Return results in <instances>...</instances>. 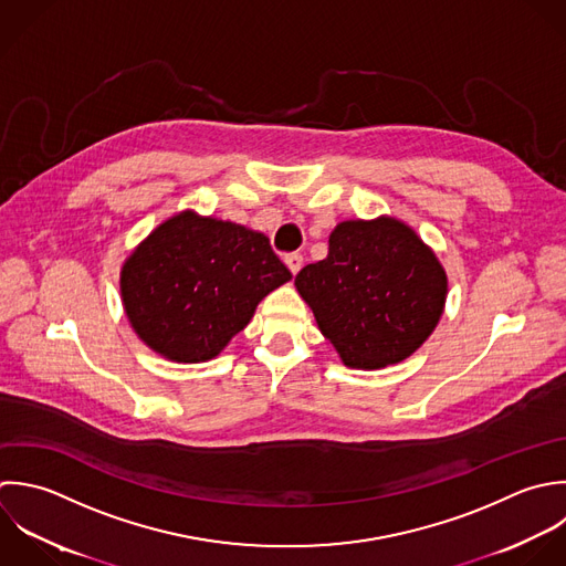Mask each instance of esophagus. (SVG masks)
Masks as SVG:
<instances>
[{
	"mask_svg": "<svg viewBox=\"0 0 566 566\" xmlns=\"http://www.w3.org/2000/svg\"><path fill=\"white\" fill-rule=\"evenodd\" d=\"M284 262L291 269V273H297L302 269V264H304V255L300 251H293V253L284 255Z\"/></svg>",
	"mask_w": 566,
	"mask_h": 566,
	"instance_id": "esophagus-1",
	"label": "esophagus"
}]
</instances>
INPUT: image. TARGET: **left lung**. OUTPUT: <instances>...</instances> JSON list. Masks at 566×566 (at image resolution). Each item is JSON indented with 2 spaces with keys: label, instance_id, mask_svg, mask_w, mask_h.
<instances>
[{
  "label": "left lung",
  "instance_id": "left-lung-1",
  "mask_svg": "<svg viewBox=\"0 0 566 566\" xmlns=\"http://www.w3.org/2000/svg\"><path fill=\"white\" fill-rule=\"evenodd\" d=\"M324 337L350 368H381L410 357L434 331L448 277L434 253L399 220H348L328 255L295 275Z\"/></svg>",
  "mask_w": 566,
  "mask_h": 566
}]
</instances>
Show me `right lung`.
Instances as JSON below:
<instances>
[{"instance_id":"right-lung-1","label":"right lung","mask_w":566,"mask_h":566,"mask_svg":"<svg viewBox=\"0 0 566 566\" xmlns=\"http://www.w3.org/2000/svg\"><path fill=\"white\" fill-rule=\"evenodd\" d=\"M293 275L266 235L185 211L125 262L120 295L138 337L182 364L213 359Z\"/></svg>"}]
</instances>
